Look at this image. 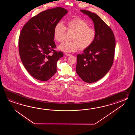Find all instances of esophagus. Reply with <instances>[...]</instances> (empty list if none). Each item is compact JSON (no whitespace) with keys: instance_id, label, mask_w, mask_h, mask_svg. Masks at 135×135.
Listing matches in <instances>:
<instances>
[{"instance_id":"1","label":"esophagus","mask_w":135,"mask_h":135,"mask_svg":"<svg viewBox=\"0 0 135 135\" xmlns=\"http://www.w3.org/2000/svg\"><path fill=\"white\" fill-rule=\"evenodd\" d=\"M65 55H66V56H71V54H68V53H65Z\"/></svg>"}]
</instances>
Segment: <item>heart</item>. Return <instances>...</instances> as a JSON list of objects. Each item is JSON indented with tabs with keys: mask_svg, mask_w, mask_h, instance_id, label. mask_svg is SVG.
<instances>
[{
	"mask_svg": "<svg viewBox=\"0 0 135 135\" xmlns=\"http://www.w3.org/2000/svg\"><path fill=\"white\" fill-rule=\"evenodd\" d=\"M66 30L72 32L70 37L71 41L64 42L58 46L60 50L66 52L88 48L93 43L96 36L95 29L89 27L88 23L80 18H75L68 21L66 26L61 22L56 24L54 29V36L58 42L63 41Z\"/></svg>",
	"mask_w": 135,
	"mask_h": 135,
	"instance_id": "b5f03b06",
	"label": "heart"
}]
</instances>
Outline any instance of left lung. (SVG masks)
I'll use <instances>...</instances> for the list:
<instances>
[{"label":"left lung","mask_w":135,"mask_h":135,"mask_svg":"<svg viewBox=\"0 0 135 135\" xmlns=\"http://www.w3.org/2000/svg\"><path fill=\"white\" fill-rule=\"evenodd\" d=\"M80 11L93 21L96 36L92 45L84 50L82 54L77 55L76 69L84 81L92 83L103 77L112 66L115 38L111 28L99 16L89 11Z\"/></svg>","instance_id":"obj_1"}]
</instances>
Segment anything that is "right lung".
I'll use <instances>...</instances> for the list:
<instances>
[{
    "mask_svg": "<svg viewBox=\"0 0 135 135\" xmlns=\"http://www.w3.org/2000/svg\"><path fill=\"white\" fill-rule=\"evenodd\" d=\"M67 12L61 7L47 9L32 17L21 30L18 41L21 60L37 80L47 81L57 71V62L63 53L55 50L54 29Z\"/></svg>",
    "mask_w": 135,
    "mask_h": 135,
    "instance_id": "1",
    "label": "right lung"
}]
</instances>
